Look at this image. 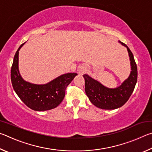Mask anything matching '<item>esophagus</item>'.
<instances>
[{
    "label": "esophagus",
    "mask_w": 152,
    "mask_h": 152,
    "mask_svg": "<svg viewBox=\"0 0 152 152\" xmlns=\"http://www.w3.org/2000/svg\"><path fill=\"white\" fill-rule=\"evenodd\" d=\"M78 74H80V75H83L84 74L86 73V68H84V67L81 66L78 69Z\"/></svg>",
    "instance_id": "1"
}]
</instances>
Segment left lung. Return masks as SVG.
I'll use <instances>...</instances> for the list:
<instances>
[{"label": "left lung", "instance_id": "obj_1", "mask_svg": "<svg viewBox=\"0 0 152 152\" xmlns=\"http://www.w3.org/2000/svg\"><path fill=\"white\" fill-rule=\"evenodd\" d=\"M119 43L127 48L132 70L120 86L114 88H108L88 74L83 75L87 96L95 107L101 109L113 110L122 107L129 99L137 83V68L133 53L125 43L120 41Z\"/></svg>", "mask_w": 152, "mask_h": 152}]
</instances>
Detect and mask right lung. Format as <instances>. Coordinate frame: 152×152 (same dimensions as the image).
<instances>
[{
	"instance_id": "right-lung-1",
	"label": "right lung",
	"mask_w": 152,
	"mask_h": 152,
	"mask_svg": "<svg viewBox=\"0 0 152 152\" xmlns=\"http://www.w3.org/2000/svg\"><path fill=\"white\" fill-rule=\"evenodd\" d=\"M24 44L23 43L17 50L11 68V78L14 91L20 99L33 110L45 111L54 109L63 101L66 88L78 74H64L43 84L25 80L19 70V51Z\"/></svg>"
}]
</instances>
